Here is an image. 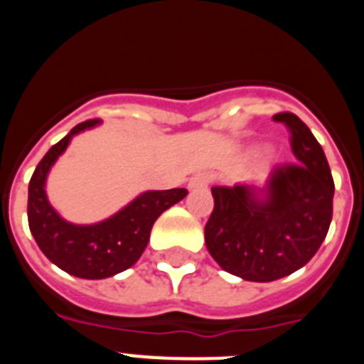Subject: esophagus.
I'll list each match as a JSON object with an SVG mask.
<instances>
[{
	"instance_id": "obj_1",
	"label": "esophagus",
	"mask_w": 364,
	"mask_h": 364,
	"mask_svg": "<svg viewBox=\"0 0 364 364\" xmlns=\"http://www.w3.org/2000/svg\"><path fill=\"white\" fill-rule=\"evenodd\" d=\"M211 182V175L210 173H197V175H193L191 180H189V189H200V188H208V184Z\"/></svg>"
}]
</instances>
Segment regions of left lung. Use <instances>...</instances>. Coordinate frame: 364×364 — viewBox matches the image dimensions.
Instances as JSON below:
<instances>
[{
	"label": "left lung",
	"instance_id": "left-lung-1",
	"mask_svg": "<svg viewBox=\"0 0 364 364\" xmlns=\"http://www.w3.org/2000/svg\"><path fill=\"white\" fill-rule=\"evenodd\" d=\"M288 125L299 164L275 167L262 188H211L215 208L205 247L224 272L244 281L272 282L297 272L317 253L332 222L333 178L321 144L291 112Z\"/></svg>",
	"mask_w": 364,
	"mask_h": 364
}]
</instances>
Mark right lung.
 I'll return each mask as SVG.
<instances>
[{"instance_id":"obj_1","label":"right lung","mask_w":364,"mask_h":364,"mask_svg":"<svg viewBox=\"0 0 364 364\" xmlns=\"http://www.w3.org/2000/svg\"><path fill=\"white\" fill-rule=\"evenodd\" d=\"M98 125L102 120L78 124L47 151L28 184L27 205L28 228L43 255L69 275L89 281L112 277L131 268L147 247L156 218L188 195V189L182 188L144 191L104 220L92 224L65 220L49 202L47 178L70 140Z\"/></svg>"}]
</instances>
